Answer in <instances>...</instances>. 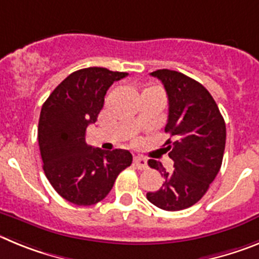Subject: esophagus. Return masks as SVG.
I'll list each match as a JSON object with an SVG mask.
<instances>
[{"instance_id": "1", "label": "esophagus", "mask_w": 259, "mask_h": 259, "mask_svg": "<svg viewBox=\"0 0 259 259\" xmlns=\"http://www.w3.org/2000/svg\"><path fill=\"white\" fill-rule=\"evenodd\" d=\"M134 165L141 170H144V169H147V167H148V166H147V160L144 157H142V156H135V157H134Z\"/></svg>"}]
</instances>
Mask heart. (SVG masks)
Segmentation results:
<instances>
[{
    "mask_svg": "<svg viewBox=\"0 0 259 259\" xmlns=\"http://www.w3.org/2000/svg\"><path fill=\"white\" fill-rule=\"evenodd\" d=\"M144 95H153V97H158L161 98V99H164V92H162L161 88L157 85H152V83L146 86V88L142 90L141 97H144ZM139 125H141V122H137V126H139Z\"/></svg>",
    "mask_w": 259,
    "mask_h": 259,
    "instance_id": "1",
    "label": "heart"
}]
</instances>
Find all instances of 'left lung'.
Instances as JSON below:
<instances>
[{"mask_svg": "<svg viewBox=\"0 0 259 259\" xmlns=\"http://www.w3.org/2000/svg\"><path fill=\"white\" fill-rule=\"evenodd\" d=\"M151 76L164 85L169 101L165 152L174 161L173 171L161 162L148 160L164 177L162 187L147 192L148 201L167 211L183 210L204 196L217 177L226 146V124L210 93L200 82L170 69H157Z\"/></svg>", "mask_w": 259, "mask_h": 259, "instance_id": "1", "label": "left lung"}]
</instances>
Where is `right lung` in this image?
<instances>
[{"label":"right lung","mask_w":259,"mask_h":259,"mask_svg":"<svg viewBox=\"0 0 259 259\" xmlns=\"http://www.w3.org/2000/svg\"><path fill=\"white\" fill-rule=\"evenodd\" d=\"M126 72L90 67L71 73L46 99L38 121L44 171L63 199L78 206L102 201L118 174L132 165L126 150L103 151L86 143V129L97 121L104 95Z\"/></svg>","instance_id":"add662e5"}]
</instances>
